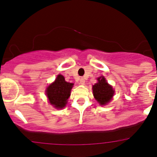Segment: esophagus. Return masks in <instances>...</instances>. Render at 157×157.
Returning <instances> with one entry per match:
<instances>
[{"label": "esophagus", "mask_w": 157, "mask_h": 157, "mask_svg": "<svg viewBox=\"0 0 157 157\" xmlns=\"http://www.w3.org/2000/svg\"><path fill=\"white\" fill-rule=\"evenodd\" d=\"M80 84H82V85L85 84V80H84V78H83V77L80 79Z\"/></svg>", "instance_id": "obj_1"}]
</instances>
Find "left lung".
<instances>
[{"label": "left lung", "mask_w": 157, "mask_h": 157, "mask_svg": "<svg viewBox=\"0 0 157 157\" xmlns=\"http://www.w3.org/2000/svg\"><path fill=\"white\" fill-rule=\"evenodd\" d=\"M98 82L92 86L94 98L101 105H105L110 101L114 94L113 87L109 85L106 79L101 76L97 79Z\"/></svg>", "instance_id": "1"}]
</instances>
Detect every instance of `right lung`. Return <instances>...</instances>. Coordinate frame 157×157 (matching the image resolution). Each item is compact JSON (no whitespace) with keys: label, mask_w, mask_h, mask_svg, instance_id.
<instances>
[{"label":"right lung","mask_w":157,"mask_h":157,"mask_svg":"<svg viewBox=\"0 0 157 157\" xmlns=\"http://www.w3.org/2000/svg\"><path fill=\"white\" fill-rule=\"evenodd\" d=\"M73 85L74 83L66 82L65 77L59 74L55 81L51 83L46 90L49 104L57 109L65 108L71 95Z\"/></svg>","instance_id":"1"}]
</instances>
